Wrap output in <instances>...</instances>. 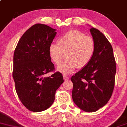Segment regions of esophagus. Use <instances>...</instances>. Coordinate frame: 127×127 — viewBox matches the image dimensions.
<instances>
[{"label": "esophagus", "mask_w": 127, "mask_h": 127, "mask_svg": "<svg viewBox=\"0 0 127 127\" xmlns=\"http://www.w3.org/2000/svg\"><path fill=\"white\" fill-rule=\"evenodd\" d=\"M63 77H64V79L65 80H68L69 79V77L66 74H63Z\"/></svg>", "instance_id": "obj_1"}]
</instances>
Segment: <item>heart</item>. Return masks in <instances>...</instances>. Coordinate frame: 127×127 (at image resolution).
I'll use <instances>...</instances> for the list:
<instances>
[{
    "instance_id": "obj_1",
    "label": "heart",
    "mask_w": 127,
    "mask_h": 127,
    "mask_svg": "<svg viewBox=\"0 0 127 127\" xmlns=\"http://www.w3.org/2000/svg\"><path fill=\"white\" fill-rule=\"evenodd\" d=\"M95 42L91 36L77 30H71L62 35L58 43L50 45L48 53L54 64L59 65L62 60L67 58L58 67V71L71 73L76 68H83L87 66L93 56Z\"/></svg>"
}]
</instances>
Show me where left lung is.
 Segmentation results:
<instances>
[{"mask_svg": "<svg viewBox=\"0 0 127 127\" xmlns=\"http://www.w3.org/2000/svg\"><path fill=\"white\" fill-rule=\"evenodd\" d=\"M90 32L95 50L89 64L71 78L75 104L86 112H95L105 105L112 96L116 65L112 46L95 28Z\"/></svg>", "mask_w": 127, "mask_h": 127, "instance_id": "8db88e82", "label": "left lung"}]
</instances>
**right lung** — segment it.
Here are the masks:
<instances>
[{
	"label": "right lung",
	"instance_id": "add662e5",
	"mask_svg": "<svg viewBox=\"0 0 127 127\" xmlns=\"http://www.w3.org/2000/svg\"><path fill=\"white\" fill-rule=\"evenodd\" d=\"M56 34L55 29L35 24L22 35L14 50L13 77L16 93L23 105L33 112L48 108L64 82L59 71L45 76L55 69L48 48Z\"/></svg>",
	"mask_w": 127,
	"mask_h": 127
}]
</instances>
